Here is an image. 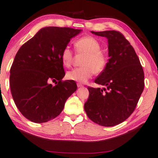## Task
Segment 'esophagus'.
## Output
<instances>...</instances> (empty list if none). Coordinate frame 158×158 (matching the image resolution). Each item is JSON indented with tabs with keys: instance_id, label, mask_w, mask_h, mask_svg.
I'll list each match as a JSON object with an SVG mask.
<instances>
[{
	"instance_id": "obj_1",
	"label": "esophagus",
	"mask_w": 158,
	"mask_h": 158,
	"mask_svg": "<svg viewBox=\"0 0 158 158\" xmlns=\"http://www.w3.org/2000/svg\"><path fill=\"white\" fill-rule=\"evenodd\" d=\"M77 86H78V87L79 88V87H82V86H83V85L80 83H77Z\"/></svg>"
}]
</instances>
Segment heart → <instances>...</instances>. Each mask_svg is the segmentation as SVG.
Listing matches in <instances>:
<instances>
[{
    "label": "heart",
    "mask_w": 158,
    "mask_h": 158,
    "mask_svg": "<svg viewBox=\"0 0 158 158\" xmlns=\"http://www.w3.org/2000/svg\"><path fill=\"white\" fill-rule=\"evenodd\" d=\"M74 46L78 53L85 54L81 62L82 67L71 70L67 73V80L85 83L91 78L95 73H100L105 69L107 59L101 50V45L95 37L85 36L77 40ZM60 60L65 67L72 64L73 52L68 47L63 50Z\"/></svg>",
    "instance_id": "obj_1"
}]
</instances>
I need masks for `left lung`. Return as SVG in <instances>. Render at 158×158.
Returning <instances> with one entry per match:
<instances>
[{
    "label": "left lung",
    "mask_w": 158,
    "mask_h": 158,
    "mask_svg": "<svg viewBox=\"0 0 158 158\" xmlns=\"http://www.w3.org/2000/svg\"><path fill=\"white\" fill-rule=\"evenodd\" d=\"M107 38L108 62L95 82L104 88L88 87L85 104L88 117L102 126L118 125L134 111L144 89V72L134 48L116 31H91Z\"/></svg>",
    "instance_id": "1"
}]
</instances>
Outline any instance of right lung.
Wrapping results in <instances>:
<instances>
[{
	"label": "right lung",
	"mask_w": 158,
	"mask_h": 158,
	"mask_svg": "<svg viewBox=\"0 0 158 158\" xmlns=\"http://www.w3.org/2000/svg\"><path fill=\"white\" fill-rule=\"evenodd\" d=\"M81 30L67 27L41 28L20 47L10 69V89L18 110L37 123L53 119L63 110L75 92L74 81L65 75L60 54L72 37ZM56 82V85L49 83Z\"/></svg>",
	"instance_id": "obj_1"
}]
</instances>
